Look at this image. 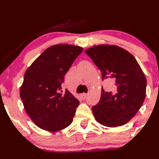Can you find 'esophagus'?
<instances>
[{"instance_id": "1", "label": "esophagus", "mask_w": 159, "mask_h": 159, "mask_svg": "<svg viewBox=\"0 0 159 159\" xmlns=\"http://www.w3.org/2000/svg\"><path fill=\"white\" fill-rule=\"evenodd\" d=\"M80 96H81V98H82V99H86V97H87V94L86 93H83V94H81V95H80Z\"/></svg>"}]
</instances>
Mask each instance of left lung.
<instances>
[{
  "label": "left lung",
  "mask_w": 159,
  "mask_h": 159,
  "mask_svg": "<svg viewBox=\"0 0 159 159\" xmlns=\"http://www.w3.org/2000/svg\"><path fill=\"white\" fill-rule=\"evenodd\" d=\"M102 72V80H114V91L102 89L98 103L93 107L95 120L105 127L127 124L146 98V79L130 53L116 45H100L85 51Z\"/></svg>",
  "instance_id": "obj_1"
}]
</instances>
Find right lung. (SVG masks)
Returning a JSON list of instances; mask_svg holds the SVG:
<instances>
[{
	"mask_svg": "<svg viewBox=\"0 0 159 159\" xmlns=\"http://www.w3.org/2000/svg\"><path fill=\"white\" fill-rule=\"evenodd\" d=\"M83 48L59 44L49 47L26 70L20 87L25 111L41 129L59 131L72 123L79 101L62 90L64 76Z\"/></svg>",
	"mask_w": 159,
	"mask_h": 159,
	"instance_id": "1",
	"label": "right lung"
}]
</instances>
